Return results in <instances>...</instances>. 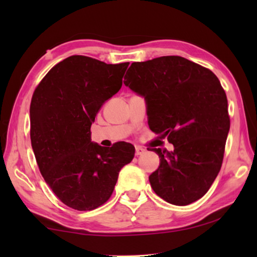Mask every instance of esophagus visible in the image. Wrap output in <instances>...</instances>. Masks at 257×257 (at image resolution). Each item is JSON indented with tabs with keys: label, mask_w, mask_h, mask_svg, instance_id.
I'll return each mask as SVG.
<instances>
[{
	"label": "esophagus",
	"mask_w": 257,
	"mask_h": 257,
	"mask_svg": "<svg viewBox=\"0 0 257 257\" xmlns=\"http://www.w3.org/2000/svg\"><path fill=\"white\" fill-rule=\"evenodd\" d=\"M135 153H136L137 156L144 154L145 153V149H143V147H141V146H136V152H135Z\"/></svg>",
	"instance_id": "obj_1"
}]
</instances>
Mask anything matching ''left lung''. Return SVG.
I'll return each mask as SVG.
<instances>
[{
	"label": "left lung",
	"instance_id": "left-lung-1",
	"mask_svg": "<svg viewBox=\"0 0 257 257\" xmlns=\"http://www.w3.org/2000/svg\"><path fill=\"white\" fill-rule=\"evenodd\" d=\"M123 82L146 98L152 132L175 146L172 152L151 150L161 162L150 176L155 194L180 206L202 198L222 165L230 129L227 95L217 77L169 55L132 63Z\"/></svg>",
	"mask_w": 257,
	"mask_h": 257
}]
</instances>
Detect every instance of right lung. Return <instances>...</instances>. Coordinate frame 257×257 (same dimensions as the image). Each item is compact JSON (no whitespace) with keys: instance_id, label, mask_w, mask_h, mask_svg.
I'll return each instance as SVG.
<instances>
[{"instance_id":"right-lung-1","label":"right lung","mask_w":257,"mask_h":257,"mask_svg":"<svg viewBox=\"0 0 257 257\" xmlns=\"http://www.w3.org/2000/svg\"><path fill=\"white\" fill-rule=\"evenodd\" d=\"M128 66L69 56L33 94L30 141L36 162L55 196L73 210L92 211L107 202L120 170L135 156L130 144L105 149L90 141L96 113L119 92Z\"/></svg>"}]
</instances>
